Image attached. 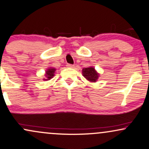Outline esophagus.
I'll list each match as a JSON object with an SVG mask.
<instances>
[{"mask_svg":"<svg viewBox=\"0 0 149 149\" xmlns=\"http://www.w3.org/2000/svg\"><path fill=\"white\" fill-rule=\"evenodd\" d=\"M66 66H67L68 68H71V69H73V68H74V65H73V64H68L67 65H66Z\"/></svg>","mask_w":149,"mask_h":149,"instance_id":"obj_1","label":"esophagus"}]
</instances>
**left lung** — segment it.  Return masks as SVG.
<instances>
[{"mask_svg": "<svg viewBox=\"0 0 149 149\" xmlns=\"http://www.w3.org/2000/svg\"><path fill=\"white\" fill-rule=\"evenodd\" d=\"M83 75L88 81L92 83H95L98 79L100 74L97 72L95 68L90 66V67L84 68L83 69Z\"/></svg>", "mask_w": 149, "mask_h": 149, "instance_id": "left-lung-1", "label": "left lung"}]
</instances>
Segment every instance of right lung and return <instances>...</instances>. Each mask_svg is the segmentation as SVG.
I'll return each instance as SVG.
<instances>
[{
  "label": "right lung",
  "instance_id": "1",
  "mask_svg": "<svg viewBox=\"0 0 149 149\" xmlns=\"http://www.w3.org/2000/svg\"><path fill=\"white\" fill-rule=\"evenodd\" d=\"M56 69L54 68H49L46 70L45 71V78H44V80H49L51 78H53L54 76V73H55Z\"/></svg>",
  "mask_w": 149,
  "mask_h": 149
}]
</instances>
